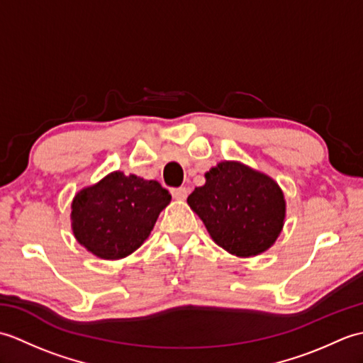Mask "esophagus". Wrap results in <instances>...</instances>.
Instances as JSON below:
<instances>
[{"mask_svg":"<svg viewBox=\"0 0 363 363\" xmlns=\"http://www.w3.org/2000/svg\"><path fill=\"white\" fill-rule=\"evenodd\" d=\"M172 195L174 199H186L189 195V189L187 187H177L172 189Z\"/></svg>","mask_w":363,"mask_h":363,"instance_id":"obj_1","label":"esophagus"}]
</instances>
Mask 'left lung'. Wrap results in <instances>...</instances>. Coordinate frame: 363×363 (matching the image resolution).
<instances>
[{
    "label": "left lung",
    "instance_id": "obj_1",
    "mask_svg": "<svg viewBox=\"0 0 363 363\" xmlns=\"http://www.w3.org/2000/svg\"><path fill=\"white\" fill-rule=\"evenodd\" d=\"M213 242L238 257L267 251L281 234L285 201L279 186L238 162H220L187 198Z\"/></svg>",
    "mask_w": 363,
    "mask_h": 363
}]
</instances>
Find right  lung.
<instances>
[{
	"label": "right lung",
	"instance_id": "1",
	"mask_svg": "<svg viewBox=\"0 0 363 363\" xmlns=\"http://www.w3.org/2000/svg\"><path fill=\"white\" fill-rule=\"evenodd\" d=\"M169 201L172 195L157 181L113 172L74 196V237L101 259L126 257L148 238Z\"/></svg>",
	"mask_w": 363,
	"mask_h": 363
}]
</instances>
